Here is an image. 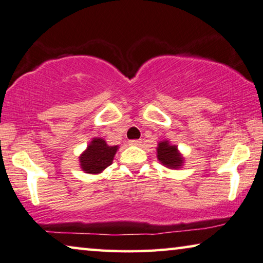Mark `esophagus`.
Listing matches in <instances>:
<instances>
[{
	"label": "esophagus",
	"instance_id": "1",
	"mask_svg": "<svg viewBox=\"0 0 263 263\" xmlns=\"http://www.w3.org/2000/svg\"><path fill=\"white\" fill-rule=\"evenodd\" d=\"M140 139H132V140H128V144L130 145H140Z\"/></svg>",
	"mask_w": 263,
	"mask_h": 263
}]
</instances>
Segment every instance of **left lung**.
I'll list each match as a JSON object with an SVG mask.
<instances>
[{"mask_svg": "<svg viewBox=\"0 0 263 263\" xmlns=\"http://www.w3.org/2000/svg\"><path fill=\"white\" fill-rule=\"evenodd\" d=\"M157 158L164 166L170 169H179L183 165L184 158L179 154L176 145H171L167 140L158 143L157 146Z\"/></svg>", "mask_w": 263, "mask_h": 263, "instance_id": "1", "label": "left lung"}]
</instances>
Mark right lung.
Wrapping results in <instances>:
<instances>
[{
  "mask_svg": "<svg viewBox=\"0 0 263 263\" xmlns=\"http://www.w3.org/2000/svg\"><path fill=\"white\" fill-rule=\"evenodd\" d=\"M118 146H108L104 139L93 138L79 157L80 167L86 174H100L113 162Z\"/></svg>",
  "mask_w": 263,
  "mask_h": 263,
  "instance_id": "1",
  "label": "right lung"
}]
</instances>
